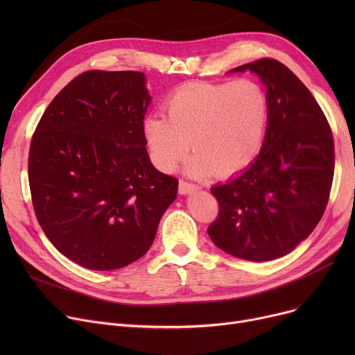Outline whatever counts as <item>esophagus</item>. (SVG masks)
<instances>
[{
    "instance_id": "34e87169",
    "label": "esophagus",
    "mask_w": 355,
    "mask_h": 355,
    "mask_svg": "<svg viewBox=\"0 0 355 355\" xmlns=\"http://www.w3.org/2000/svg\"><path fill=\"white\" fill-rule=\"evenodd\" d=\"M178 191H180V194H191V193L198 191V185H196V184H193V182H189V181L180 180Z\"/></svg>"
}]
</instances>
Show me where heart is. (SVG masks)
I'll use <instances>...</instances> for the list:
<instances>
[{
  "instance_id": "obj_1",
  "label": "heart",
  "mask_w": 355,
  "mask_h": 355,
  "mask_svg": "<svg viewBox=\"0 0 355 355\" xmlns=\"http://www.w3.org/2000/svg\"><path fill=\"white\" fill-rule=\"evenodd\" d=\"M166 116L148 115L144 134L155 165L171 171L187 154L193 175H230L246 168L262 146L269 119L266 90L252 79L193 82L165 102Z\"/></svg>"
}]
</instances>
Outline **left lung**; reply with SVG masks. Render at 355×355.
<instances>
[{"label": "left lung", "instance_id": "1", "mask_svg": "<svg viewBox=\"0 0 355 355\" xmlns=\"http://www.w3.org/2000/svg\"><path fill=\"white\" fill-rule=\"evenodd\" d=\"M245 70L266 86V135L249 168L211 189L218 216L207 233L223 252L265 262L291 253L320 223L334 178V138L321 106L285 64L265 58L232 71Z\"/></svg>", "mask_w": 355, "mask_h": 355}]
</instances>
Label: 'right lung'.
Wrapping results in <instances>:
<instances>
[{
    "mask_svg": "<svg viewBox=\"0 0 355 355\" xmlns=\"http://www.w3.org/2000/svg\"><path fill=\"white\" fill-rule=\"evenodd\" d=\"M151 96L141 71L87 70L66 85L37 125L28 153L33 207L53 246L92 270L142 257L178 180L146 153Z\"/></svg>",
    "mask_w": 355,
    "mask_h": 355,
    "instance_id": "add662e5",
    "label": "right lung"
}]
</instances>
